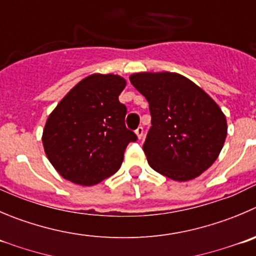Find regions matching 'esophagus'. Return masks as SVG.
Here are the masks:
<instances>
[{
	"instance_id": "obj_1",
	"label": "esophagus",
	"mask_w": 256,
	"mask_h": 256,
	"mask_svg": "<svg viewBox=\"0 0 256 256\" xmlns=\"http://www.w3.org/2000/svg\"><path fill=\"white\" fill-rule=\"evenodd\" d=\"M143 132H144V130H143V126H138L137 130H136V134H137V137L140 138V140H142Z\"/></svg>"
}]
</instances>
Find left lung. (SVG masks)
<instances>
[{"label":"left lung","mask_w":256,"mask_h":256,"mask_svg":"<svg viewBox=\"0 0 256 256\" xmlns=\"http://www.w3.org/2000/svg\"><path fill=\"white\" fill-rule=\"evenodd\" d=\"M130 80L150 104L152 126L143 143L150 166L174 181H188L205 172L228 133L218 104L176 72H138Z\"/></svg>","instance_id":"obj_1"}]
</instances>
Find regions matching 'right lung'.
I'll use <instances>...</instances> for the list:
<instances>
[{
	"instance_id": "add662e5",
	"label": "right lung",
	"mask_w": 256,
	"mask_h": 256,
	"mask_svg": "<svg viewBox=\"0 0 256 256\" xmlns=\"http://www.w3.org/2000/svg\"><path fill=\"white\" fill-rule=\"evenodd\" d=\"M126 80L93 74L78 82L48 116L42 143L48 160L64 178L93 186L116 174L126 146L138 140L126 126L119 102Z\"/></svg>"
}]
</instances>
